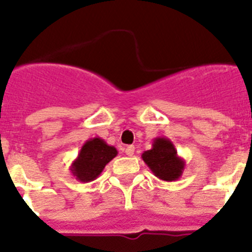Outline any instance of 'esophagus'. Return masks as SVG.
<instances>
[{
  "label": "esophagus",
  "instance_id": "1",
  "mask_svg": "<svg viewBox=\"0 0 252 252\" xmlns=\"http://www.w3.org/2000/svg\"><path fill=\"white\" fill-rule=\"evenodd\" d=\"M125 153H126V155H127V157H132L133 153H135V146L133 145L127 146V148H126V150H125Z\"/></svg>",
  "mask_w": 252,
  "mask_h": 252
}]
</instances>
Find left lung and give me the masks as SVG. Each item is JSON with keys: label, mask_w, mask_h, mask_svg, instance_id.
<instances>
[{"label": "left lung", "mask_w": 252, "mask_h": 252, "mask_svg": "<svg viewBox=\"0 0 252 252\" xmlns=\"http://www.w3.org/2000/svg\"><path fill=\"white\" fill-rule=\"evenodd\" d=\"M141 158L153 174L165 182L179 179L186 166V161L178 155L174 144L164 136L154 139L153 148L144 151Z\"/></svg>", "instance_id": "obj_1"}]
</instances>
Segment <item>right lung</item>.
Segmentation results:
<instances>
[{
  "instance_id": "obj_1",
  "label": "right lung",
  "mask_w": 252,
  "mask_h": 252,
  "mask_svg": "<svg viewBox=\"0 0 252 252\" xmlns=\"http://www.w3.org/2000/svg\"><path fill=\"white\" fill-rule=\"evenodd\" d=\"M117 155L115 146L108 145L101 137L87 140L78 157L70 165V171L75 179L88 183L97 179L104 166Z\"/></svg>"
}]
</instances>
